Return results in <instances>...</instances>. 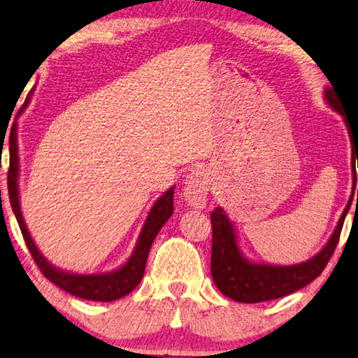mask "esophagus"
I'll return each mask as SVG.
<instances>
[{
    "label": "esophagus",
    "instance_id": "esophagus-1",
    "mask_svg": "<svg viewBox=\"0 0 358 358\" xmlns=\"http://www.w3.org/2000/svg\"><path fill=\"white\" fill-rule=\"evenodd\" d=\"M210 173L203 168H197L185 178L184 185V197L187 200L190 207L203 208L207 202V194L210 189Z\"/></svg>",
    "mask_w": 358,
    "mask_h": 358
}]
</instances>
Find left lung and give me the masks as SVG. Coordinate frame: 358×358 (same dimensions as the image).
I'll return each instance as SVG.
<instances>
[{"label":"left lung","instance_id":"left-lung-1","mask_svg":"<svg viewBox=\"0 0 358 358\" xmlns=\"http://www.w3.org/2000/svg\"><path fill=\"white\" fill-rule=\"evenodd\" d=\"M324 97L327 104L336 112H339L341 115H344L345 120V112L342 110V102L339 96H337L334 86L326 87ZM350 141L352 155H357L358 166V134L350 135ZM352 176H354L352 178L354 179L352 190H355V166H352ZM352 197H354V192H352ZM352 197L349 199V203L345 205L339 223H337L334 233H332L326 246L315 257L308 259L306 262L295 264V266H268V264H256L248 261L238 246L236 231H234V227L229 222L228 215L224 213L222 207L215 208L210 213V220H212V277L215 285L218 287V290L224 296L239 303L271 301L275 300V298L290 295V293L306 287L308 283H311L316 277L321 275L326 264L329 262L331 256L334 254L345 215L350 210Z\"/></svg>","mask_w":358,"mask_h":358}]
</instances>
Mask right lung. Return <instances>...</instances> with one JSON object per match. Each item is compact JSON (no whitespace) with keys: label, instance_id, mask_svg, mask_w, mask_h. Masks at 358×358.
Here are the masks:
<instances>
[{"label":"right lung","instance_id":"right-lung-1","mask_svg":"<svg viewBox=\"0 0 358 358\" xmlns=\"http://www.w3.org/2000/svg\"><path fill=\"white\" fill-rule=\"evenodd\" d=\"M29 97L24 102V107L29 104ZM22 112V109H19ZM17 112V115L21 114ZM17 124L14 122L11 127V135H9V171H8V192H9V202H11L13 212L16 215V220L21 228V233L24 236V241L27 244V249L31 251L34 261L41 268V272L57 287L65 290L71 295L83 300H92V301H114L119 298L129 295L134 288L138 285L143 278L146 259H148L151 244H153L156 234L163 228V224L168 222L171 215L174 212L173 197H174V187L161 195L156 200L153 207L150 210L148 218L141 228V233L136 241V246L131 252L129 261L117 271L107 272V273H71L65 272L62 268H57L42 256L38 251L36 243L32 241L31 234L27 231L26 223H24L21 205H19V155H17Z\"/></svg>","mask_w":358,"mask_h":358}]
</instances>
